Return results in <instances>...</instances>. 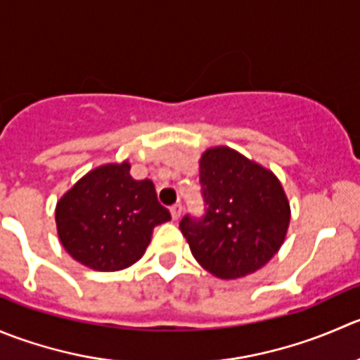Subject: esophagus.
Returning a JSON list of instances; mask_svg holds the SVG:
<instances>
[{
	"label": "esophagus",
	"mask_w": 360,
	"mask_h": 360,
	"mask_svg": "<svg viewBox=\"0 0 360 360\" xmlns=\"http://www.w3.org/2000/svg\"><path fill=\"white\" fill-rule=\"evenodd\" d=\"M181 210H184V206H181V202H175V205L169 208V212H172V217L173 220H179L181 217Z\"/></svg>",
	"instance_id": "esophagus-1"
}]
</instances>
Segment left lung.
I'll return each instance as SVG.
<instances>
[{
    "mask_svg": "<svg viewBox=\"0 0 360 360\" xmlns=\"http://www.w3.org/2000/svg\"><path fill=\"white\" fill-rule=\"evenodd\" d=\"M205 215H185L180 231L195 261L219 278L250 275L285 240L290 206L278 179L227 147L199 161Z\"/></svg>",
    "mask_w": 360,
    "mask_h": 360,
    "instance_id": "left-lung-1",
    "label": "left lung"
}]
</instances>
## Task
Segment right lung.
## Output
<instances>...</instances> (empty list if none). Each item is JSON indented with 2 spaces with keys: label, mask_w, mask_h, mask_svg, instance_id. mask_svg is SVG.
I'll return each instance as SVG.
<instances>
[{
  "label": "right lung",
  "mask_w": 360,
  "mask_h": 360,
  "mask_svg": "<svg viewBox=\"0 0 360 360\" xmlns=\"http://www.w3.org/2000/svg\"><path fill=\"white\" fill-rule=\"evenodd\" d=\"M129 162L106 165L78 180L56 208L59 240L75 261L119 271L143 255L155 226L172 219L152 180H134Z\"/></svg>",
  "instance_id": "add662e5"
}]
</instances>
